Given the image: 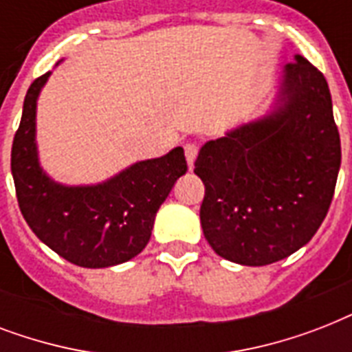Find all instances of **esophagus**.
Instances as JSON below:
<instances>
[{
  "instance_id": "obj_1",
  "label": "esophagus",
  "mask_w": 352,
  "mask_h": 352,
  "mask_svg": "<svg viewBox=\"0 0 352 352\" xmlns=\"http://www.w3.org/2000/svg\"><path fill=\"white\" fill-rule=\"evenodd\" d=\"M197 153H199V148L195 146V144H186V146H184V155H186L190 170H192L193 162H195V159H197Z\"/></svg>"
}]
</instances>
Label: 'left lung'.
Wrapping results in <instances>:
<instances>
[{"instance_id": "left-lung-1", "label": "left lung", "mask_w": 352, "mask_h": 352, "mask_svg": "<svg viewBox=\"0 0 352 352\" xmlns=\"http://www.w3.org/2000/svg\"><path fill=\"white\" fill-rule=\"evenodd\" d=\"M342 148L327 80L296 54L272 109L208 140L195 160L201 225L215 254L246 267L281 261L325 219Z\"/></svg>"}]
</instances>
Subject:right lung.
I'll return each mask as SVG.
<instances>
[{"instance_id": "1", "label": "right lung", "mask_w": 352, "mask_h": 352, "mask_svg": "<svg viewBox=\"0 0 352 352\" xmlns=\"http://www.w3.org/2000/svg\"><path fill=\"white\" fill-rule=\"evenodd\" d=\"M49 76L30 84L14 135L10 170L19 210L38 239L69 263L106 268L129 261L148 245L160 204L186 173L184 149L135 162L98 184L56 182L40 166L36 146V104Z\"/></svg>"}]
</instances>
